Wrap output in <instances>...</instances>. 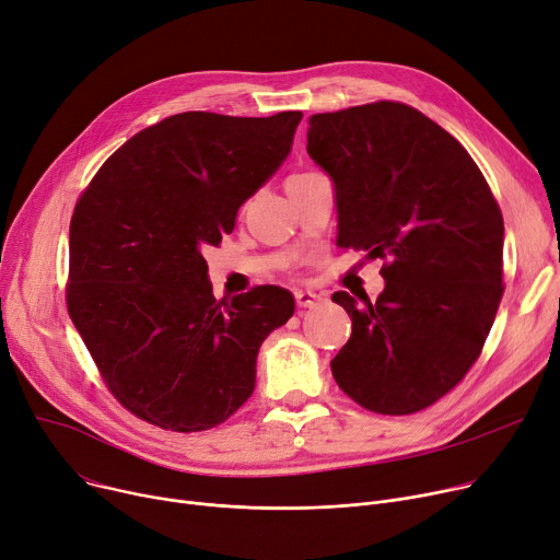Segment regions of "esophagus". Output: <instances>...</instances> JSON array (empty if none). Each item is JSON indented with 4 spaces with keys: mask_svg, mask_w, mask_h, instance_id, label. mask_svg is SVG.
<instances>
[{
    "mask_svg": "<svg viewBox=\"0 0 560 560\" xmlns=\"http://www.w3.org/2000/svg\"><path fill=\"white\" fill-rule=\"evenodd\" d=\"M323 299L318 293H314V291H295V305L299 307H314V305H318Z\"/></svg>",
    "mask_w": 560,
    "mask_h": 560,
    "instance_id": "obj_1",
    "label": "esophagus"
}]
</instances>
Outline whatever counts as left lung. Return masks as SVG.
Masks as SVG:
<instances>
[{
    "instance_id": "8db88e82",
    "label": "left lung",
    "mask_w": 560,
    "mask_h": 560,
    "mask_svg": "<svg viewBox=\"0 0 560 560\" xmlns=\"http://www.w3.org/2000/svg\"><path fill=\"white\" fill-rule=\"evenodd\" d=\"M307 153L337 194V246L384 259V291L332 301L352 335L332 359L369 411L416 413L462 382L502 301L504 221L475 160L405 104L310 117Z\"/></svg>"
}]
</instances>
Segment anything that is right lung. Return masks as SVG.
<instances>
[{"instance_id": "1", "label": "right lung", "mask_w": 560, "mask_h": 560, "mask_svg": "<svg viewBox=\"0 0 560 560\" xmlns=\"http://www.w3.org/2000/svg\"><path fill=\"white\" fill-rule=\"evenodd\" d=\"M301 110L180 113L117 149L70 223L68 310L113 396L138 418L203 432L255 388L257 352L295 310L255 287L217 303L203 250L287 160Z\"/></svg>"}]
</instances>
